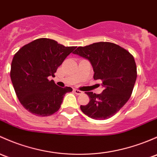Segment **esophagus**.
Masks as SVG:
<instances>
[{"label":"esophagus","instance_id":"34e87169","mask_svg":"<svg viewBox=\"0 0 157 157\" xmlns=\"http://www.w3.org/2000/svg\"><path fill=\"white\" fill-rule=\"evenodd\" d=\"M74 93L77 94V95H81V94L83 93V92L80 91V90H77V89H74Z\"/></svg>","mask_w":157,"mask_h":157}]
</instances>
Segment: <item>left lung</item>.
<instances>
[{
    "mask_svg": "<svg viewBox=\"0 0 157 157\" xmlns=\"http://www.w3.org/2000/svg\"><path fill=\"white\" fill-rule=\"evenodd\" d=\"M88 59L93 67L94 80H101V94L86 92L90 102L80 105L83 113L94 120H106L120 110L132 93L137 78L133 56L117 44L94 43L79 47L73 52Z\"/></svg>",
    "mask_w": 157,
    "mask_h": 157,
    "instance_id": "8db88e82",
    "label": "left lung"
}]
</instances>
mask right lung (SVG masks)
<instances>
[{
	"instance_id": "right-lung-1",
	"label": "right lung",
	"mask_w": 157,
	"mask_h": 157,
	"mask_svg": "<svg viewBox=\"0 0 157 157\" xmlns=\"http://www.w3.org/2000/svg\"><path fill=\"white\" fill-rule=\"evenodd\" d=\"M77 47H65L57 41L39 38L23 46L13 56L10 77L17 98L33 114L48 117L60 108L72 88L59 87L48 77H55L59 67Z\"/></svg>"
}]
</instances>
